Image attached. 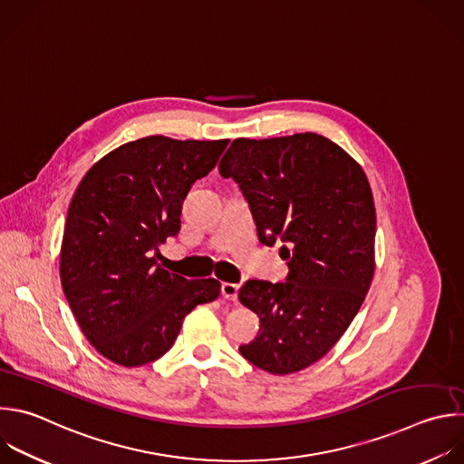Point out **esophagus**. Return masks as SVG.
<instances>
[{
    "label": "esophagus",
    "mask_w": 464,
    "mask_h": 464,
    "mask_svg": "<svg viewBox=\"0 0 464 464\" xmlns=\"http://www.w3.org/2000/svg\"><path fill=\"white\" fill-rule=\"evenodd\" d=\"M222 296H224L226 300L237 302V298H238V284L224 282V284H222Z\"/></svg>",
    "instance_id": "1"
}]
</instances>
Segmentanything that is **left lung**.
<instances>
[{"label": "left lung", "instance_id": "left-lung-1", "mask_svg": "<svg viewBox=\"0 0 464 464\" xmlns=\"http://www.w3.org/2000/svg\"><path fill=\"white\" fill-rule=\"evenodd\" d=\"M253 213L258 240L284 242L285 282L247 280L240 302L260 319L238 350L256 368L289 375L323 359L344 335L375 271V206L362 168L315 132L237 138L220 160Z\"/></svg>", "mask_w": 464, "mask_h": 464}]
</instances>
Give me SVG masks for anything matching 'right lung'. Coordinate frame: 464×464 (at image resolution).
I'll list each match as a JSON object with an SVG mask.
<instances>
[{
	"mask_svg": "<svg viewBox=\"0 0 464 464\" xmlns=\"http://www.w3.org/2000/svg\"><path fill=\"white\" fill-rule=\"evenodd\" d=\"M227 143L147 136L116 147L82 179L67 211L60 278L83 335L114 364L160 359L186 315L220 295L218 280L175 275L154 251L179 235L191 186Z\"/></svg>",
	"mask_w": 464,
	"mask_h": 464,
	"instance_id": "add662e5",
	"label": "right lung"
}]
</instances>
